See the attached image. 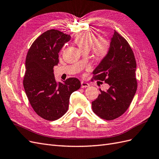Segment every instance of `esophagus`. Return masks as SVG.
Wrapping results in <instances>:
<instances>
[{"label":"esophagus","instance_id":"obj_1","mask_svg":"<svg viewBox=\"0 0 159 159\" xmlns=\"http://www.w3.org/2000/svg\"><path fill=\"white\" fill-rule=\"evenodd\" d=\"M89 87V83L83 82V81L81 82V88H86V87Z\"/></svg>","mask_w":159,"mask_h":159}]
</instances>
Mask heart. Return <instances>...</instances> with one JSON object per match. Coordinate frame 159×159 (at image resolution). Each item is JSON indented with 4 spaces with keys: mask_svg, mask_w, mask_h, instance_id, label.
Here are the masks:
<instances>
[{
    "mask_svg": "<svg viewBox=\"0 0 159 159\" xmlns=\"http://www.w3.org/2000/svg\"><path fill=\"white\" fill-rule=\"evenodd\" d=\"M74 41L81 51H89L92 47L93 54L97 59L103 58L109 50V42L106 39L100 38L95 39V35L89 32L76 35Z\"/></svg>",
    "mask_w": 159,
    "mask_h": 159,
    "instance_id": "1",
    "label": "heart"
}]
</instances>
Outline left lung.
I'll return each mask as SVG.
<instances>
[{"instance_id":"left-lung-1","label":"left lung","mask_w":159,"mask_h":159,"mask_svg":"<svg viewBox=\"0 0 159 159\" xmlns=\"http://www.w3.org/2000/svg\"><path fill=\"white\" fill-rule=\"evenodd\" d=\"M136 62L132 48L115 30L109 50L93 73L94 79L109 85L92 102L93 111L101 118L112 120L127 110L137 89Z\"/></svg>"}]
</instances>
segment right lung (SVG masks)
<instances>
[{"label": "right lung", "instance_id": "1", "mask_svg": "<svg viewBox=\"0 0 159 159\" xmlns=\"http://www.w3.org/2000/svg\"><path fill=\"white\" fill-rule=\"evenodd\" d=\"M70 38L58 30H48L34 41L27 52L23 87L34 110L46 120H56L64 116L71 94L80 87L78 79L57 82L54 74L59 52Z\"/></svg>", "mask_w": 159, "mask_h": 159}]
</instances>
